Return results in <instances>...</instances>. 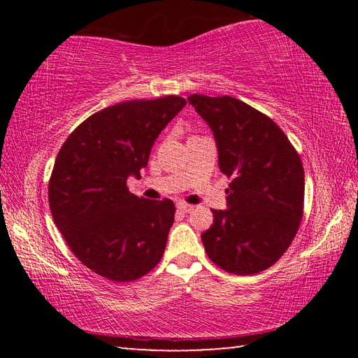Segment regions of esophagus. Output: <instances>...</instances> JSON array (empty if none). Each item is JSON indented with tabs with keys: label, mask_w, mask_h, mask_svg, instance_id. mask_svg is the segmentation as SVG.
<instances>
[{
	"label": "esophagus",
	"mask_w": 358,
	"mask_h": 358,
	"mask_svg": "<svg viewBox=\"0 0 358 358\" xmlns=\"http://www.w3.org/2000/svg\"><path fill=\"white\" fill-rule=\"evenodd\" d=\"M177 208H178L180 211H183V213H191V211L194 210L192 205L185 203V202H178V203H177Z\"/></svg>",
	"instance_id": "1"
}]
</instances>
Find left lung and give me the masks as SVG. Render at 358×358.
<instances>
[{"mask_svg":"<svg viewBox=\"0 0 358 358\" xmlns=\"http://www.w3.org/2000/svg\"><path fill=\"white\" fill-rule=\"evenodd\" d=\"M207 121L217 164L232 180L227 208L213 211L202 234L207 256L232 275H254L278 262L303 216L305 172L296 150L273 120L232 96L191 94Z\"/></svg>","mask_w":358,"mask_h":358,"instance_id":"obj_1","label":"left lung"}]
</instances>
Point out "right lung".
<instances>
[{"instance_id":"obj_1","label":"right lung","mask_w":358,"mask_h":358,"mask_svg":"<svg viewBox=\"0 0 358 358\" xmlns=\"http://www.w3.org/2000/svg\"><path fill=\"white\" fill-rule=\"evenodd\" d=\"M185 106V98L164 96L106 107L58 151L48 181L53 221L76 257L102 278L136 281L164 254L173 202L137 197L126 181L141 177L157 136Z\"/></svg>"}]
</instances>
